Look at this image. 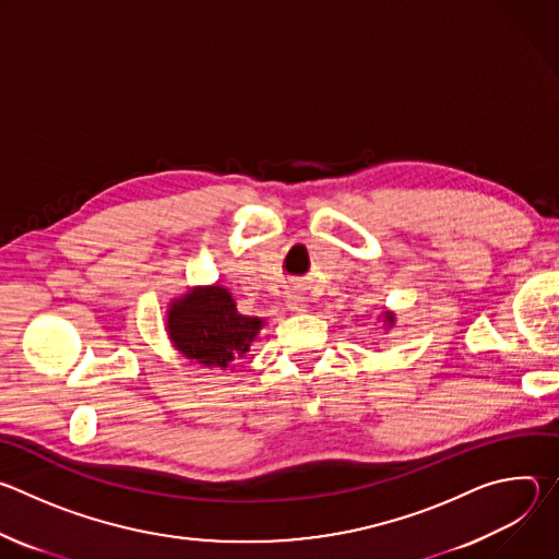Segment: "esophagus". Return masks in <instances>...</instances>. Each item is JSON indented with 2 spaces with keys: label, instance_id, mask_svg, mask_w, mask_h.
<instances>
[{
  "label": "esophagus",
  "instance_id": "1",
  "mask_svg": "<svg viewBox=\"0 0 559 559\" xmlns=\"http://www.w3.org/2000/svg\"><path fill=\"white\" fill-rule=\"evenodd\" d=\"M287 307H289V311H307L309 309V298L307 296H302V294H292L289 298H287Z\"/></svg>",
  "mask_w": 559,
  "mask_h": 559
}]
</instances>
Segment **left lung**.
Listing matches in <instances>:
<instances>
[{
	"label": "left lung",
	"mask_w": 559,
	"mask_h": 559,
	"mask_svg": "<svg viewBox=\"0 0 559 559\" xmlns=\"http://www.w3.org/2000/svg\"><path fill=\"white\" fill-rule=\"evenodd\" d=\"M382 318H384V325H386V328H391V325H393V321H395L393 311H384V313H382Z\"/></svg>",
	"instance_id": "8db88e82"
}]
</instances>
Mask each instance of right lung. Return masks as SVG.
Returning a JSON list of instances; mask_svg holds the SVG:
<instances>
[{
  "instance_id": "obj_1",
  "label": "right lung",
  "mask_w": 559,
  "mask_h": 559,
  "mask_svg": "<svg viewBox=\"0 0 559 559\" xmlns=\"http://www.w3.org/2000/svg\"><path fill=\"white\" fill-rule=\"evenodd\" d=\"M166 316L170 341L186 358L221 369L243 358L265 325L263 318L238 311L221 285L190 289L170 302Z\"/></svg>"
}]
</instances>
